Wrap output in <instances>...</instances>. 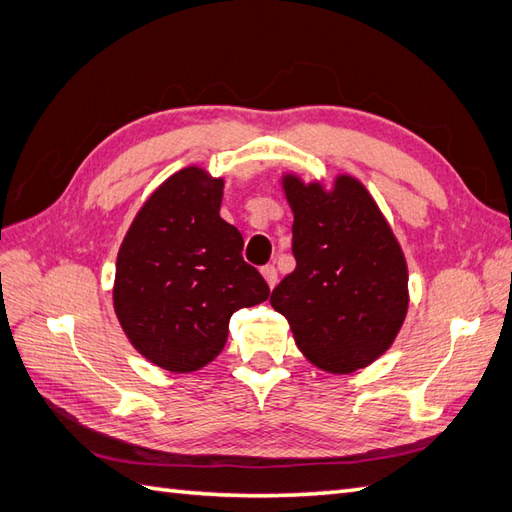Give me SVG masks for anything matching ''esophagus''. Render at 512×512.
Masks as SVG:
<instances>
[{
  "label": "esophagus",
  "instance_id": "esophagus-1",
  "mask_svg": "<svg viewBox=\"0 0 512 512\" xmlns=\"http://www.w3.org/2000/svg\"><path fill=\"white\" fill-rule=\"evenodd\" d=\"M262 275H264V279H266L268 288L273 290V288L277 286V268H275V266H264V268H262Z\"/></svg>",
  "mask_w": 512,
  "mask_h": 512
}]
</instances>
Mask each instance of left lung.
Returning <instances> with one entry per match:
<instances>
[{"mask_svg":"<svg viewBox=\"0 0 512 512\" xmlns=\"http://www.w3.org/2000/svg\"><path fill=\"white\" fill-rule=\"evenodd\" d=\"M297 268L270 295L312 365L352 374L383 356L409 310L407 259L372 193L350 173L330 187L281 176Z\"/></svg>","mask_w":512,"mask_h":512,"instance_id":"1","label":"left lung"}]
</instances>
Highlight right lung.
Segmentation results:
<instances>
[{
    "label": "right lung",
    "instance_id": "add662e5",
    "mask_svg": "<svg viewBox=\"0 0 512 512\" xmlns=\"http://www.w3.org/2000/svg\"><path fill=\"white\" fill-rule=\"evenodd\" d=\"M224 178L191 165L149 195L118 248L114 312L129 343L173 374L198 372L224 350L239 308L268 299L242 259L244 239L220 217Z\"/></svg>",
    "mask_w": 512,
    "mask_h": 512
}]
</instances>
